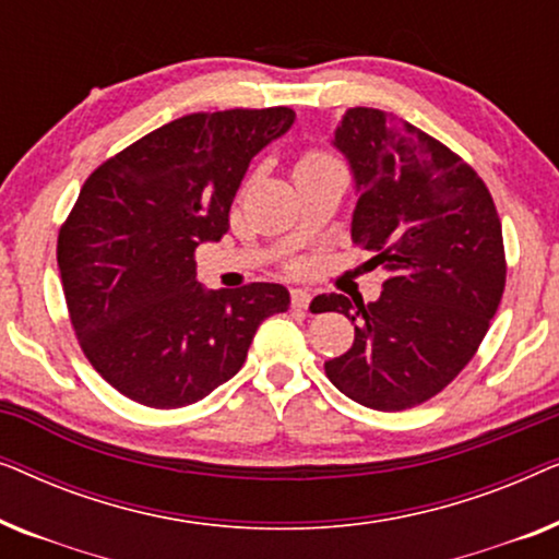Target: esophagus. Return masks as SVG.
Returning <instances> with one entry per match:
<instances>
[{
	"label": "esophagus",
	"mask_w": 559,
	"mask_h": 559,
	"mask_svg": "<svg viewBox=\"0 0 559 559\" xmlns=\"http://www.w3.org/2000/svg\"><path fill=\"white\" fill-rule=\"evenodd\" d=\"M289 300H293V308H295V310H308V305H310V300H312V295L308 293V289L295 287L293 293H289Z\"/></svg>",
	"instance_id": "34e87169"
}]
</instances>
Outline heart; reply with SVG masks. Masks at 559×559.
<instances>
[{"instance_id": "1", "label": "heart", "mask_w": 559, "mask_h": 559, "mask_svg": "<svg viewBox=\"0 0 559 559\" xmlns=\"http://www.w3.org/2000/svg\"><path fill=\"white\" fill-rule=\"evenodd\" d=\"M320 163H331V157L323 155V152H308V155L300 159V165H320Z\"/></svg>"}]
</instances>
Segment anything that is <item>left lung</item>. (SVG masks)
Here are the masks:
<instances>
[{"mask_svg": "<svg viewBox=\"0 0 559 559\" xmlns=\"http://www.w3.org/2000/svg\"><path fill=\"white\" fill-rule=\"evenodd\" d=\"M333 144L358 190L350 239L386 280L369 305L316 297V312H343L356 331L325 373L364 407H417L465 369L499 310L507 285L499 213L463 157L392 114L348 109Z\"/></svg>", "mask_w": 559, "mask_h": 559, "instance_id": "1", "label": "left lung"}]
</instances>
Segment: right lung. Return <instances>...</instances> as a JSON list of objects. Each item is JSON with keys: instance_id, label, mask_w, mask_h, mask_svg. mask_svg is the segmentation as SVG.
I'll return each instance as SVG.
<instances>
[{"instance_id": "right-lung-1", "label": "right lung", "mask_w": 559, "mask_h": 559, "mask_svg": "<svg viewBox=\"0 0 559 559\" xmlns=\"http://www.w3.org/2000/svg\"><path fill=\"white\" fill-rule=\"evenodd\" d=\"M293 121L289 106L188 114L83 182L58 270L81 350L119 394L155 409L203 400L241 369L262 320L289 308L272 282L205 293L195 249L228 231L251 157Z\"/></svg>"}]
</instances>
